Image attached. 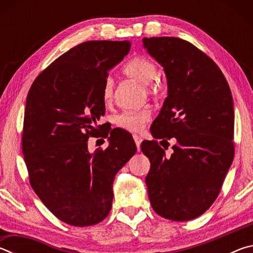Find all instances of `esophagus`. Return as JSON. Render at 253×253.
Instances as JSON below:
<instances>
[{
	"label": "esophagus",
	"instance_id": "34e87169",
	"mask_svg": "<svg viewBox=\"0 0 253 253\" xmlns=\"http://www.w3.org/2000/svg\"><path fill=\"white\" fill-rule=\"evenodd\" d=\"M132 137H134V140H135V144H136V146H137V149H138V151H139L140 144H142V140H143L142 137L138 136V135H134Z\"/></svg>",
	"mask_w": 253,
	"mask_h": 253
}]
</instances>
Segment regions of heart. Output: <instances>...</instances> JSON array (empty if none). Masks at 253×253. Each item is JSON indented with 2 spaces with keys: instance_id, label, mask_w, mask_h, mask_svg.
Wrapping results in <instances>:
<instances>
[{
  "instance_id": "obj_1",
  "label": "heart",
  "mask_w": 253,
  "mask_h": 253,
  "mask_svg": "<svg viewBox=\"0 0 253 253\" xmlns=\"http://www.w3.org/2000/svg\"><path fill=\"white\" fill-rule=\"evenodd\" d=\"M126 74L134 78L138 83L147 85L155 79L157 75V68L152 60L144 57H137L128 61L124 67ZM114 80L111 77H108L104 84L102 89V96L106 101H109L113 97ZM151 118V110L147 108L137 109V110H126L118 115L116 118V124L129 131H139L146 125V123Z\"/></svg>"
}]
</instances>
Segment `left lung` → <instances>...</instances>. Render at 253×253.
<instances>
[{"mask_svg": "<svg viewBox=\"0 0 253 253\" xmlns=\"http://www.w3.org/2000/svg\"><path fill=\"white\" fill-rule=\"evenodd\" d=\"M143 46L168 79V97L151 132L162 142L177 140L170 156L156 140L142 143L151 162L148 198L165 219L193 220L215 201L233 162L232 95L216 63L190 42L144 38Z\"/></svg>", "mask_w": 253, "mask_h": 253, "instance_id": "8db88e82", "label": "left lung"}]
</instances>
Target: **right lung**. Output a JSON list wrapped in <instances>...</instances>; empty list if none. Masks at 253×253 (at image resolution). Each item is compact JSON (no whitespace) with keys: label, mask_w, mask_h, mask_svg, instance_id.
I'll return each mask as SVG.
<instances>
[{"label":"right lung","mask_w":253,"mask_h":253,"mask_svg":"<svg viewBox=\"0 0 253 253\" xmlns=\"http://www.w3.org/2000/svg\"><path fill=\"white\" fill-rule=\"evenodd\" d=\"M129 50L126 40L84 42L55 59L29 90L22 152L30 183L67 224L93 225L108 215L115 176L137 151L132 137L118 129L104 151H88L105 115L108 71Z\"/></svg>","instance_id":"right-lung-1"}]
</instances>
